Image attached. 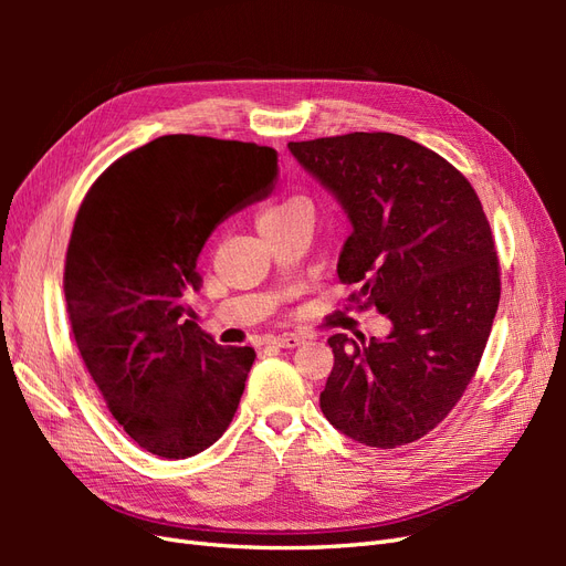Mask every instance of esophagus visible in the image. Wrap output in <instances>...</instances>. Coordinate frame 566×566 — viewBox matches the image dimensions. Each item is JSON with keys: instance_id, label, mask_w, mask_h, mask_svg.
<instances>
[{"instance_id": "esophagus-1", "label": "esophagus", "mask_w": 566, "mask_h": 566, "mask_svg": "<svg viewBox=\"0 0 566 566\" xmlns=\"http://www.w3.org/2000/svg\"><path fill=\"white\" fill-rule=\"evenodd\" d=\"M273 345L283 347V349H295V347L304 345V337H300V335H295V333H285V335L273 337Z\"/></svg>"}]
</instances>
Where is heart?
<instances>
[{
  "mask_svg": "<svg viewBox=\"0 0 566 566\" xmlns=\"http://www.w3.org/2000/svg\"><path fill=\"white\" fill-rule=\"evenodd\" d=\"M302 212H310V214H312L310 202L302 200V198H290V200H285V202L271 205V208L262 210V214L256 217V229L281 224V221H285V219H290V217H295V214H302Z\"/></svg>",
  "mask_w": 566,
  "mask_h": 566,
  "instance_id": "heart-1",
  "label": "heart"
}]
</instances>
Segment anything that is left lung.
<instances>
[{"label":"left lung","instance_id":"8db88e82","mask_svg":"<svg viewBox=\"0 0 566 566\" xmlns=\"http://www.w3.org/2000/svg\"><path fill=\"white\" fill-rule=\"evenodd\" d=\"M347 214L337 276L387 316V337H328L321 410L349 439L397 449L449 416L484 354L501 279L474 188L434 150L387 132L287 144Z\"/></svg>","mask_w":566,"mask_h":566}]
</instances>
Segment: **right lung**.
I'll return each instance as SVG.
<instances>
[{"mask_svg":"<svg viewBox=\"0 0 566 566\" xmlns=\"http://www.w3.org/2000/svg\"><path fill=\"white\" fill-rule=\"evenodd\" d=\"M269 146L169 134L115 160L80 205L63 290L82 361L142 449L188 458L227 432L252 347H219L186 318L212 231L271 196Z\"/></svg>","mask_w":566,"mask_h":566,"instance_id":"right-lung-1","label":"right lung"}]
</instances>
